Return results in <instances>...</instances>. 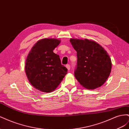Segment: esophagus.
Instances as JSON below:
<instances>
[{
  "label": "esophagus",
  "mask_w": 129,
  "mask_h": 129,
  "mask_svg": "<svg viewBox=\"0 0 129 129\" xmlns=\"http://www.w3.org/2000/svg\"><path fill=\"white\" fill-rule=\"evenodd\" d=\"M66 68L68 69V71H69L70 68H71V66H70V65L69 64H67V65H66Z\"/></svg>",
  "instance_id": "obj_1"
}]
</instances>
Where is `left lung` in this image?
I'll return each instance as SVG.
<instances>
[{"instance_id":"obj_1","label":"left lung","mask_w":129,"mask_h":129,"mask_svg":"<svg viewBox=\"0 0 129 129\" xmlns=\"http://www.w3.org/2000/svg\"><path fill=\"white\" fill-rule=\"evenodd\" d=\"M70 41L77 52V65L74 71L77 80L88 89L101 87L111 70V61L107 52L93 41L71 39Z\"/></svg>"}]
</instances>
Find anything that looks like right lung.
I'll use <instances>...</instances> for the list:
<instances>
[{"instance_id":"right-lung-1","label":"right lung","mask_w":129,"mask_h":129,"mask_svg":"<svg viewBox=\"0 0 129 129\" xmlns=\"http://www.w3.org/2000/svg\"><path fill=\"white\" fill-rule=\"evenodd\" d=\"M60 43L56 39H43L34 45L27 57V78L30 84L41 91L54 90L68 73V69L61 64L59 55L53 52Z\"/></svg>"}]
</instances>
